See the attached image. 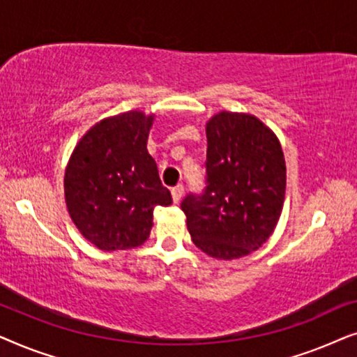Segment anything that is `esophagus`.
<instances>
[{"instance_id":"esophagus-1","label":"esophagus","mask_w":357,"mask_h":357,"mask_svg":"<svg viewBox=\"0 0 357 357\" xmlns=\"http://www.w3.org/2000/svg\"><path fill=\"white\" fill-rule=\"evenodd\" d=\"M183 192H185L183 185H175V187L170 188V193H172V198H174L175 203H178L180 199H182Z\"/></svg>"}]
</instances>
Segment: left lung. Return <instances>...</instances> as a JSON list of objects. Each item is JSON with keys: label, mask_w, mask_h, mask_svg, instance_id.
<instances>
[{"label": "left lung", "mask_w": 357, "mask_h": 357, "mask_svg": "<svg viewBox=\"0 0 357 357\" xmlns=\"http://www.w3.org/2000/svg\"><path fill=\"white\" fill-rule=\"evenodd\" d=\"M206 139V187L188 193L180 208L199 250L221 260L245 257L268 241L281 216V144L257 116L232 112L208 121Z\"/></svg>", "instance_id": "8db88e82"}]
</instances>
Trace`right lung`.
Wrapping results in <instances>:
<instances>
[{
	"label": "right lung",
	"mask_w": 357,
	"mask_h": 357,
	"mask_svg": "<svg viewBox=\"0 0 357 357\" xmlns=\"http://www.w3.org/2000/svg\"><path fill=\"white\" fill-rule=\"evenodd\" d=\"M153 116L126 112L92 126L73 151L65 198L79 232L105 252L138 247L149 237L155 206L172 203L148 153Z\"/></svg>",
	"instance_id": "1"
}]
</instances>
